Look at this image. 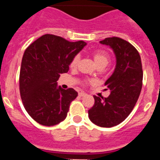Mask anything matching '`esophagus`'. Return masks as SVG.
<instances>
[{"label":"esophagus","mask_w":160,"mask_h":160,"mask_svg":"<svg viewBox=\"0 0 160 160\" xmlns=\"http://www.w3.org/2000/svg\"><path fill=\"white\" fill-rule=\"evenodd\" d=\"M86 95H87V94H85V93L84 92L79 93V96H80V97H85Z\"/></svg>","instance_id":"esophagus-1"}]
</instances>
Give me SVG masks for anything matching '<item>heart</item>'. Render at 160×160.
I'll return each instance as SVG.
<instances>
[{
  "label": "heart",
  "mask_w": 160,
  "mask_h": 160,
  "mask_svg": "<svg viewBox=\"0 0 160 160\" xmlns=\"http://www.w3.org/2000/svg\"><path fill=\"white\" fill-rule=\"evenodd\" d=\"M93 59L95 60V64L99 66H106L107 64L109 61V55L103 51H96L93 53ZM78 62H79V56L75 55V57L73 58L71 62H70V67L75 68L77 66Z\"/></svg>",
  "instance_id": "heart-1"
}]
</instances>
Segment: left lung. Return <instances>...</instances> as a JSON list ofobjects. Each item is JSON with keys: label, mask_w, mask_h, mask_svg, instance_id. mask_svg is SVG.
<instances>
[{"label": "left lung", "mask_w": 160, "mask_h": 160, "mask_svg": "<svg viewBox=\"0 0 160 160\" xmlns=\"http://www.w3.org/2000/svg\"><path fill=\"white\" fill-rule=\"evenodd\" d=\"M100 43L113 50L116 65L105 83L110 95L105 99L94 95L95 105L88 114L92 123L110 128L124 121L134 109L141 92L143 70L139 52L128 41L109 37Z\"/></svg>", "instance_id": "1"}]
</instances>
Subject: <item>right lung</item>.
<instances>
[{"mask_svg":"<svg viewBox=\"0 0 160 160\" xmlns=\"http://www.w3.org/2000/svg\"><path fill=\"white\" fill-rule=\"evenodd\" d=\"M85 41L70 42L46 34L26 48L20 71V93L30 116L40 124L53 126L67 116L70 103L77 97L74 89L57 85L60 74L84 46Z\"/></svg>","mask_w":160,"mask_h":160,"instance_id":"right-lung-1","label":"right lung"}]
</instances>
